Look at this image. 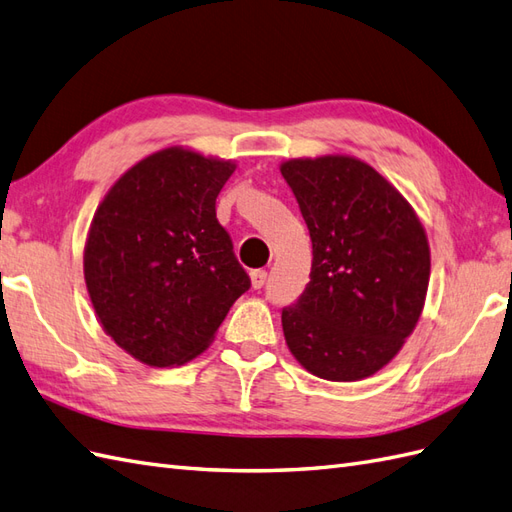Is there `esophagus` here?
<instances>
[{"mask_svg": "<svg viewBox=\"0 0 512 512\" xmlns=\"http://www.w3.org/2000/svg\"><path fill=\"white\" fill-rule=\"evenodd\" d=\"M266 279H268V272L266 270H251L253 290H261V287H264V283H266Z\"/></svg>", "mask_w": 512, "mask_h": 512, "instance_id": "34e87169", "label": "esophagus"}]
</instances>
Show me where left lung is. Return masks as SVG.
I'll list each match as a JSON object with an SVG mask.
<instances>
[{
	"label": "left lung",
	"mask_w": 512,
	"mask_h": 512,
	"mask_svg": "<svg viewBox=\"0 0 512 512\" xmlns=\"http://www.w3.org/2000/svg\"><path fill=\"white\" fill-rule=\"evenodd\" d=\"M313 246L305 292L281 313L296 361L324 381L383 370L422 316L430 279L426 231L409 201L352 155L281 164Z\"/></svg>",
	"instance_id": "obj_1"
}]
</instances>
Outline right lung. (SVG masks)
<instances>
[{"label": "right lung", "mask_w": 512, "mask_h": 512, "mask_svg": "<svg viewBox=\"0 0 512 512\" xmlns=\"http://www.w3.org/2000/svg\"><path fill=\"white\" fill-rule=\"evenodd\" d=\"M235 162L168 147L147 155L99 203L84 246L90 303L116 346L151 368L212 344L248 287L216 196Z\"/></svg>", "instance_id": "1"}]
</instances>
